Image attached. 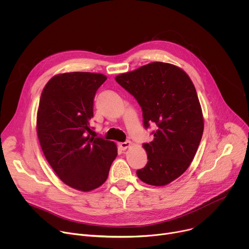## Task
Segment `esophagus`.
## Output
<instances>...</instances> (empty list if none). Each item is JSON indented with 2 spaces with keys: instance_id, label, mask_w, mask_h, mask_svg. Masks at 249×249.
<instances>
[{
  "instance_id": "34e87169",
  "label": "esophagus",
  "mask_w": 249,
  "mask_h": 249,
  "mask_svg": "<svg viewBox=\"0 0 249 249\" xmlns=\"http://www.w3.org/2000/svg\"><path fill=\"white\" fill-rule=\"evenodd\" d=\"M132 145V143L130 141H126V142H123V143H119V148L121 150H126L128 149L130 146Z\"/></svg>"
}]
</instances>
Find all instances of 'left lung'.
I'll return each instance as SVG.
<instances>
[{
    "label": "left lung",
    "mask_w": 249,
    "mask_h": 249,
    "mask_svg": "<svg viewBox=\"0 0 249 249\" xmlns=\"http://www.w3.org/2000/svg\"><path fill=\"white\" fill-rule=\"evenodd\" d=\"M115 80L137 99L145 128L152 122L158 126L154 140L143 144L149 160L137 175L147 184L164 186L188 168L202 139L204 120L195 87L182 69L162 62Z\"/></svg>",
    "instance_id": "8db88e82"
}]
</instances>
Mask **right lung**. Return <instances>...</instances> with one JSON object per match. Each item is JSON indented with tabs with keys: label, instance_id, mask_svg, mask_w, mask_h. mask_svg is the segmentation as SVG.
<instances>
[{
	"label": "right lung",
	"instance_id": "1",
	"mask_svg": "<svg viewBox=\"0 0 249 249\" xmlns=\"http://www.w3.org/2000/svg\"><path fill=\"white\" fill-rule=\"evenodd\" d=\"M106 79L88 72L56 75L39 101L36 132L42 152L65 184L84 192L105 182L117 156L114 142L89 135L94 95Z\"/></svg>",
	"mask_w": 249,
	"mask_h": 249
}]
</instances>
